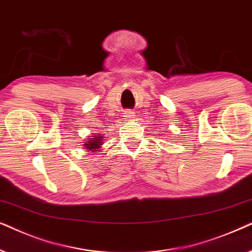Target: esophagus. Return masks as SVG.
<instances>
[{
	"mask_svg": "<svg viewBox=\"0 0 252 252\" xmlns=\"http://www.w3.org/2000/svg\"><path fill=\"white\" fill-rule=\"evenodd\" d=\"M133 116H135V113L133 112H126V117L128 120H131V119H133Z\"/></svg>",
	"mask_w": 252,
	"mask_h": 252,
	"instance_id": "obj_1",
	"label": "esophagus"
}]
</instances>
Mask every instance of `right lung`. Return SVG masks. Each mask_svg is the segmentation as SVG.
<instances>
[{
  "label": "right lung",
  "instance_id": "add662e5",
  "mask_svg": "<svg viewBox=\"0 0 252 252\" xmlns=\"http://www.w3.org/2000/svg\"><path fill=\"white\" fill-rule=\"evenodd\" d=\"M93 138H89V140L85 144H83L84 149H86L87 152H96V151H100L103 142V136L102 135H94L92 136Z\"/></svg>",
  "mask_w": 252,
  "mask_h": 252
}]
</instances>
